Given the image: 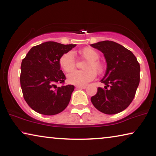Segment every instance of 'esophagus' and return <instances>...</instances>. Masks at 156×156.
Here are the masks:
<instances>
[{
  "instance_id": "esophagus-1",
  "label": "esophagus",
  "mask_w": 156,
  "mask_h": 156,
  "mask_svg": "<svg viewBox=\"0 0 156 156\" xmlns=\"http://www.w3.org/2000/svg\"><path fill=\"white\" fill-rule=\"evenodd\" d=\"M78 89H85L86 88V85H76V86Z\"/></svg>"
}]
</instances>
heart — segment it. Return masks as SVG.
<instances>
[{
    "mask_svg": "<svg viewBox=\"0 0 156 156\" xmlns=\"http://www.w3.org/2000/svg\"><path fill=\"white\" fill-rule=\"evenodd\" d=\"M79 55L86 59L83 69L84 71H73L67 75V81L71 84L76 85H86L93 80L96 73H100L102 70V66L98 60L100 54L93 48H85L77 51ZM59 65L65 72H70L75 67V58L71 51L65 53L59 59Z\"/></svg>",
    "mask_w": 156,
    "mask_h": 156,
    "instance_id": "1",
    "label": "heart"
}]
</instances>
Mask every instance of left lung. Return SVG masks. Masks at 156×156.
Here are the masks:
<instances>
[{"label": "left lung", "instance_id": "obj_1", "mask_svg": "<svg viewBox=\"0 0 156 156\" xmlns=\"http://www.w3.org/2000/svg\"><path fill=\"white\" fill-rule=\"evenodd\" d=\"M104 54L107 62L105 75L91 102L96 109L107 115H115L127 108L134 98L140 82V65L129 49L112 41L90 45Z\"/></svg>", "mask_w": 156, "mask_h": 156}]
</instances>
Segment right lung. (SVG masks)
<instances>
[{
	"mask_svg": "<svg viewBox=\"0 0 156 156\" xmlns=\"http://www.w3.org/2000/svg\"><path fill=\"white\" fill-rule=\"evenodd\" d=\"M47 41L33 47L21 63L20 85L24 99L37 112L54 115L68 106L74 85L57 87L66 76L60 69L61 56L76 47Z\"/></svg>",
	"mask_w": 156,
	"mask_h": 156,
	"instance_id": "1",
	"label": "right lung"
}]
</instances>
